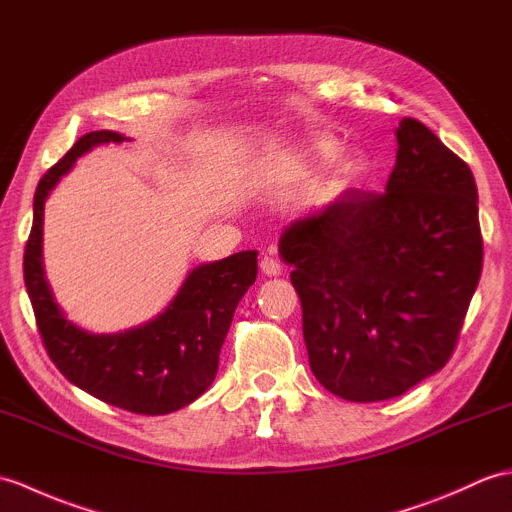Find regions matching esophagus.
Returning <instances> with one entry per match:
<instances>
[{
    "instance_id": "34e87169",
    "label": "esophagus",
    "mask_w": 512,
    "mask_h": 512,
    "mask_svg": "<svg viewBox=\"0 0 512 512\" xmlns=\"http://www.w3.org/2000/svg\"><path fill=\"white\" fill-rule=\"evenodd\" d=\"M259 268H261V272H264L266 277H279L281 272H283V268H281L279 261H277V259H272V257H264V259H261Z\"/></svg>"
}]
</instances>
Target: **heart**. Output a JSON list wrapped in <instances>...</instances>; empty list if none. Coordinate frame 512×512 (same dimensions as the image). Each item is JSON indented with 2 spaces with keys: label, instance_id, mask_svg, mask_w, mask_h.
Listing matches in <instances>:
<instances>
[{
  "label": "heart",
  "instance_id": "heart-1",
  "mask_svg": "<svg viewBox=\"0 0 512 512\" xmlns=\"http://www.w3.org/2000/svg\"><path fill=\"white\" fill-rule=\"evenodd\" d=\"M355 168H358V165H355Z\"/></svg>",
  "mask_w": 512,
  "mask_h": 512
}]
</instances>
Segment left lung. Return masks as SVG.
Listing matches in <instances>:
<instances>
[{
  "mask_svg": "<svg viewBox=\"0 0 512 512\" xmlns=\"http://www.w3.org/2000/svg\"><path fill=\"white\" fill-rule=\"evenodd\" d=\"M395 137L384 194L347 189L279 237L312 373L358 403L399 397L441 371L482 272L469 165L410 117Z\"/></svg>",
  "mask_w": 512,
  "mask_h": 512,
  "instance_id": "8db88e82",
  "label": "left lung"
}]
</instances>
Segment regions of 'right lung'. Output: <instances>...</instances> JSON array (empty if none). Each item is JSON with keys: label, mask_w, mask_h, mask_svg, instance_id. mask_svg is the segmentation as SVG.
I'll return each mask as SVG.
<instances>
[{"label": "right lung", "mask_w": 512, "mask_h": 512, "mask_svg": "<svg viewBox=\"0 0 512 512\" xmlns=\"http://www.w3.org/2000/svg\"><path fill=\"white\" fill-rule=\"evenodd\" d=\"M122 141L130 139L115 130L82 135L41 178L23 255V279L47 355L58 371L95 399L157 417L189 406L213 384L235 307L257 277V251H242L192 268L168 307L148 323L115 334H93L71 323L45 275V202L80 157L98 146Z\"/></svg>", "instance_id": "1"}]
</instances>
